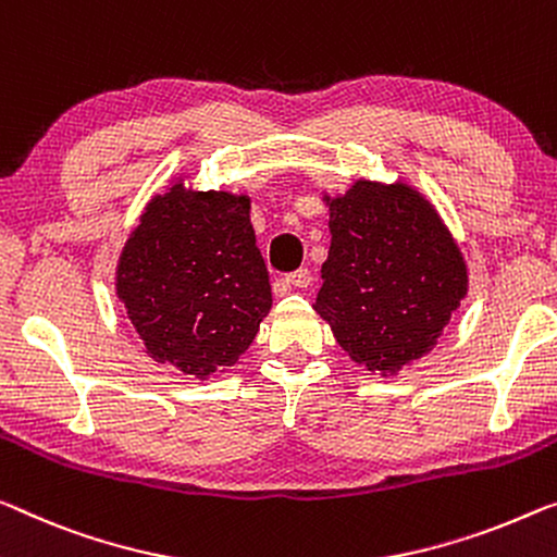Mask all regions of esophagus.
<instances>
[{"instance_id":"34e87169","label":"esophagus","mask_w":557,"mask_h":557,"mask_svg":"<svg viewBox=\"0 0 557 557\" xmlns=\"http://www.w3.org/2000/svg\"><path fill=\"white\" fill-rule=\"evenodd\" d=\"M311 271L308 269H298L294 273H288V276L284 278V286H296V288H306L311 286Z\"/></svg>"}]
</instances>
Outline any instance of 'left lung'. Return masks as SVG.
Listing matches in <instances>:
<instances>
[{"instance_id": "8db88e82", "label": "left lung", "mask_w": 557, "mask_h": 557, "mask_svg": "<svg viewBox=\"0 0 557 557\" xmlns=\"http://www.w3.org/2000/svg\"><path fill=\"white\" fill-rule=\"evenodd\" d=\"M331 249L315 313L358 366L393 379L438 344L468 296V263L423 191L356 178L323 191Z\"/></svg>"}]
</instances>
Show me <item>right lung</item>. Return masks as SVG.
<instances>
[{
    "instance_id": "obj_1",
    "label": "right lung",
    "mask_w": 557,
    "mask_h": 557,
    "mask_svg": "<svg viewBox=\"0 0 557 557\" xmlns=\"http://www.w3.org/2000/svg\"><path fill=\"white\" fill-rule=\"evenodd\" d=\"M114 288L153 361L199 381L228 371L273 304L251 196L176 176L126 236Z\"/></svg>"
}]
</instances>
